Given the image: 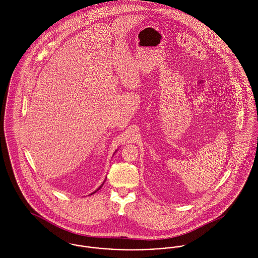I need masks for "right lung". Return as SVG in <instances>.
Here are the masks:
<instances>
[{
	"label": "right lung",
	"instance_id": "obj_1",
	"mask_svg": "<svg viewBox=\"0 0 258 258\" xmlns=\"http://www.w3.org/2000/svg\"><path fill=\"white\" fill-rule=\"evenodd\" d=\"M115 152H117V150H116V151H115ZM115 152H114V154H115ZM114 154H113V155H114ZM104 183H105V181H104V182H103V183H102V184H101V185H100V186H99V187H98V188H97V189H96V190H94V191H93V192H92V194H90V196H91V195H93V194H94V192H96V191H97V190H99V189H100V188H101V186H102V185H103V184H104Z\"/></svg>",
	"mask_w": 258,
	"mask_h": 258
}]
</instances>
